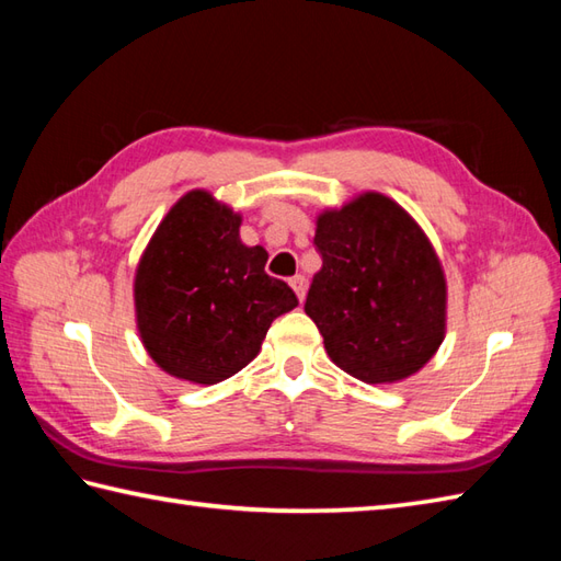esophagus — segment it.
Listing matches in <instances>:
<instances>
[{
    "label": "esophagus",
    "mask_w": 561,
    "mask_h": 561,
    "mask_svg": "<svg viewBox=\"0 0 561 561\" xmlns=\"http://www.w3.org/2000/svg\"><path fill=\"white\" fill-rule=\"evenodd\" d=\"M289 284H291V289L296 291V296H299V301H304V296H306V277H304V274H296V277L289 279Z\"/></svg>",
    "instance_id": "esophagus-1"
}]
</instances>
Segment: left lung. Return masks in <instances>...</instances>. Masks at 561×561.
<instances>
[{
  "label": "left lung",
  "instance_id": "obj_1",
  "mask_svg": "<svg viewBox=\"0 0 561 561\" xmlns=\"http://www.w3.org/2000/svg\"><path fill=\"white\" fill-rule=\"evenodd\" d=\"M323 267L304 311L330 359L364 383H392L432 359L446 330V282L434 248L396 202L366 193L318 217Z\"/></svg>",
  "mask_w": 561,
  "mask_h": 561
}]
</instances>
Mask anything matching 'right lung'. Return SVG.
Segmentation results:
<instances>
[{
    "mask_svg": "<svg viewBox=\"0 0 561 561\" xmlns=\"http://www.w3.org/2000/svg\"><path fill=\"white\" fill-rule=\"evenodd\" d=\"M241 217L195 190L165 214L135 279L137 325L171 376L219 383L255 359L274 318L299 306L265 272L267 250L238 238Z\"/></svg>",
    "mask_w": 561,
    "mask_h": 561,
    "instance_id": "1",
    "label": "right lung"
}]
</instances>
